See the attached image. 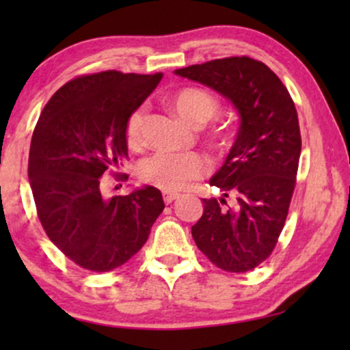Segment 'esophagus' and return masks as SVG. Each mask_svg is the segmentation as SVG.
Here are the masks:
<instances>
[{"instance_id": "obj_1", "label": "esophagus", "mask_w": 350, "mask_h": 350, "mask_svg": "<svg viewBox=\"0 0 350 350\" xmlns=\"http://www.w3.org/2000/svg\"><path fill=\"white\" fill-rule=\"evenodd\" d=\"M162 198H164L165 204H172L175 199L180 198V193H174V191H164V193H162Z\"/></svg>"}]
</instances>
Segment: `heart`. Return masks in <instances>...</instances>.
Returning a JSON list of instances; mask_svg holds the SVG:
<instances>
[{
  "mask_svg": "<svg viewBox=\"0 0 350 350\" xmlns=\"http://www.w3.org/2000/svg\"><path fill=\"white\" fill-rule=\"evenodd\" d=\"M167 103L178 118L189 126H202L208 122L218 109V102L212 94L199 88H181L167 97ZM143 122L145 109L138 108L127 119V145L138 150L143 145ZM217 145H228L224 132L213 135ZM208 170V161L198 152H157L146 159L140 167V176L146 183L165 191L181 189L189 181L204 176Z\"/></svg>",
  "mask_w": 350,
  "mask_h": 350,
  "instance_id": "obj_1",
  "label": "heart"
}]
</instances>
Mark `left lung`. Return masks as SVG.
<instances>
[{
    "mask_svg": "<svg viewBox=\"0 0 350 350\" xmlns=\"http://www.w3.org/2000/svg\"><path fill=\"white\" fill-rule=\"evenodd\" d=\"M207 85L237 109L241 126L226 161L210 185L236 196L202 199L204 213L191 228L199 250L228 272H247L274 250L284 229L301 154L298 114L288 90L262 62L228 57L175 70Z\"/></svg>",
    "mask_w": 350,
    "mask_h": 350,
    "instance_id": "obj_1",
    "label": "left lung"
}]
</instances>
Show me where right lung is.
<instances>
[{"mask_svg": "<svg viewBox=\"0 0 350 350\" xmlns=\"http://www.w3.org/2000/svg\"><path fill=\"white\" fill-rule=\"evenodd\" d=\"M161 78L114 70L79 76L52 95L38 119L28 157L38 217L54 245L84 269L108 272L127 262L165 207L154 186L102 194L105 172L127 159L129 116Z\"/></svg>", "mask_w": 350, "mask_h": 350, "instance_id": "right-lung-1", "label": "right lung"}]
</instances>
